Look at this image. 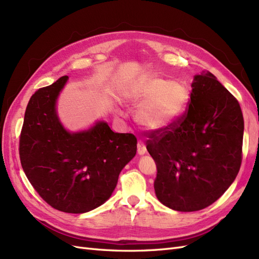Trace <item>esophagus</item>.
Instances as JSON below:
<instances>
[{"label": "esophagus", "mask_w": 259, "mask_h": 259, "mask_svg": "<svg viewBox=\"0 0 259 259\" xmlns=\"http://www.w3.org/2000/svg\"><path fill=\"white\" fill-rule=\"evenodd\" d=\"M146 151H147V149H146L145 144L142 142V140H139L138 144H137V152H138V154L139 155H144L146 153Z\"/></svg>", "instance_id": "obj_1"}]
</instances>
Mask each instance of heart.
I'll return each instance as SVG.
<instances>
[{"instance_id":"1","label":"heart","mask_w":259,"mask_h":259,"mask_svg":"<svg viewBox=\"0 0 259 259\" xmlns=\"http://www.w3.org/2000/svg\"><path fill=\"white\" fill-rule=\"evenodd\" d=\"M136 100H144L136 110L138 124L149 131H161L175 122L189 104V92L183 84L148 75L135 89Z\"/></svg>"}]
</instances>
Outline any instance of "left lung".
<instances>
[{
	"label": "left lung",
	"instance_id": "left-lung-1",
	"mask_svg": "<svg viewBox=\"0 0 259 259\" xmlns=\"http://www.w3.org/2000/svg\"><path fill=\"white\" fill-rule=\"evenodd\" d=\"M188 110L147 140L154 191L165 206L194 211L218 200L242 162L244 120L238 100L208 71L194 75Z\"/></svg>",
	"mask_w": 259,
	"mask_h": 259
}]
</instances>
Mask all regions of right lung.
I'll use <instances>...</instances> for the list:
<instances>
[{
	"mask_svg": "<svg viewBox=\"0 0 259 259\" xmlns=\"http://www.w3.org/2000/svg\"><path fill=\"white\" fill-rule=\"evenodd\" d=\"M68 79L61 76L30 98L19 155L30 184L48 204L82 214L111 197L121 170L136 154L137 139L130 133H114L104 121L86 131H67L56 101Z\"/></svg>",
	"mask_w": 259,
	"mask_h": 259,
	"instance_id": "right-lung-1",
	"label": "right lung"
}]
</instances>
